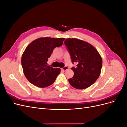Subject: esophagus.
Instances as JSON below:
<instances>
[{"label": "esophagus", "instance_id": "obj_1", "mask_svg": "<svg viewBox=\"0 0 127 127\" xmlns=\"http://www.w3.org/2000/svg\"><path fill=\"white\" fill-rule=\"evenodd\" d=\"M68 69V67H67V66H65L64 67V68H61V70H62L63 71H65L66 70H67V69Z\"/></svg>", "mask_w": 127, "mask_h": 127}]
</instances>
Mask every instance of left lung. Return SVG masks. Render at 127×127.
I'll list each match as a JSON object with an SVG mask.
<instances>
[{
    "instance_id": "left-lung-1",
    "label": "left lung",
    "mask_w": 127,
    "mask_h": 127,
    "mask_svg": "<svg viewBox=\"0 0 127 127\" xmlns=\"http://www.w3.org/2000/svg\"><path fill=\"white\" fill-rule=\"evenodd\" d=\"M64 43L69 51L72 63L77 64L76 67L71 68L74 75L68 79L69 82L76 89H85L93 84L100 75L101 56L93 45L86 41L68 38Z\"/></svg>"
}]
</instances>
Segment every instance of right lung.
<instances>
[{
  "mask_svg": "<svg viewBox=\"0 0 127 127\" xmlns=\"http://www.w3.org/2000/svg\"><path fill=\"white\" fill-rule=\"evenodd\" d=\"M65 38L40 37L30 43L23 53L21 63L26 78L34 85L44 88L51 85L61 71L47 66L53 49L63 45Z\"/></svg>",
  "mask_w": 127,
  "mask_h": 127,
  "instance_id": "add662e5",
  "label": "right lung"
}]
</instances>
